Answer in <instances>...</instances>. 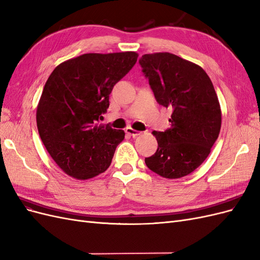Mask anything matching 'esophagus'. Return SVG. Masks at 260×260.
Instances as JSON below:
<instances>
[{"label": "esophagus", "mask_w": 260, "mask_h": 260, "mask_svg": "<svg viewBox=\"0 0 260 260\" xmlns=\"http://www.w3.org/2000/svg\"><path fill=\"white\" fill-rule=\"evenodd\" d=\"M125 132H127V135H129V136H131V137H133V138H136V137H138V136L141 135L140 131H137V130L132 129V128H130V127H128L127 129H125Z\"/></svg>", "instance_id": "1"}]
</instances>
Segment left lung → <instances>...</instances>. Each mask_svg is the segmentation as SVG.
I'll return each instance as SVG.
<instances>
[{
	"label": "left lung",
	"instance_id": "left-lung-1",
	"mask_svg": "<svg viewBox=\"0 0 260 260\" xmlns=\"http://www.w3.org/2000/svg\"><path fill=\"white\" fill-rule=\"evenodd\" d=\"M140 65L158 104L172 108L170 128L152 132L158 148L146 166L166 179L185 177L207 158L221 128L214 85L201 66L168 52L144 54Z\"/></svg>",
	"mask_w": 260,
	"mask_h": 260
}]
</instances>
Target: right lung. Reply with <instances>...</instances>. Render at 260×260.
Masks as SVG:
<instances>
[{
  "instance_id": "right-lung-1",
  "label": "right lung",
  "mask_w": 260,
  "mask_h": 260,
  "mask_svg": "<svg viewBox=\"0 0 260 260\" xmlns=\"http://www.w3.org/2000/svg\"><path fill=\"white\" fill-rule=\"evenodd\" d=\"M136 52L88 53L60 62L37 107V127L53 160L66 175L88 180L112 162L123 130L99 124L114 85L137 62Z\"/></svg>"
}]
</instances>
